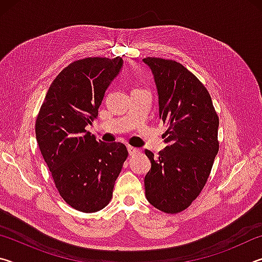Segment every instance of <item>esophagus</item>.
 Returning <instances> with one entry per match:
<instances>
[{
  "mask_svg": "<svg viewBox=\"0 0 262 262\" xmlns=\"http://www.w3.org/2000/svg\"><path fill=\"white\" fill-rule=\"evenodd\" d=\"M128 152H129L130 156H134V155H137L140 152V149L134 148V147H128Z\"/></svg>",
  "mask_w": 262,
  "mask_h": 262,
  "instance_id": "obj_1",
  "label": "esophagus"
}]
</instances>
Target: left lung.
Returning a JSON list of instances; mask_svg holds the SVG:
<instances>
[{"mask_svg": "<svg viewBox=\"0 0 262 262\" xmlns=\"http://www.w3.org/2000/svg\"><path fill=\"white\" fill-rule=\"evenodd\" d=\"M158 92L159 119L167 125V144L158 157L145 155V196L158 210L177 214L200 195L219 152V117L206 86L174 60L145 57Z\"/></svg>", "mask_w": 262, "mask_h": 262, "instance_id": "8db88e82", "label": "left lung"}]
</instances>
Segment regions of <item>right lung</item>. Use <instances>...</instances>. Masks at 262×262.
<instances>
[{
	"mask_svg": "<svg viewBox=\"0 0 262 262\" xmlns=\"http://www.w3.org/2000/svg\"><path fill=\"white\" fill-rule=\"evenodd\" d=\"M120 56L74 61L48 89L35 121V136L61 198L74 209L96 212L108 205L128 157L125 144L104 143L85 130L114 77Z\"/></svg>",
	"mask_w": 262,
	"mask_h": 262,
	"instance_id": "1",
	"label": "right lung"
}]
</instances>
